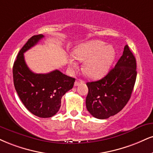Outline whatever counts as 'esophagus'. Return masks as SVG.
I'll list each match as a JSON object with an SVG mask.
<instances>
[{"label":"esophagus","instance_id":"1","mask_svg":"<svg viewBox=\"0 0 153 153\" xmlns=\"http://www.w3.org/2000/svg\"><path fill=\"white\" fill-rule=\"evenodd\" d=\"M84 82V81H82V80H75V86H78V85H80V84H82Z\"/></svg>","mask_w":153,"mask_h":153}]
</instances>
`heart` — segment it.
Here are the masks:
<instances>
[{"label":"heart","mask_w":153,"mask_h":153,"mask_svg":"<svg viewBox=\"0 0 153 153\" xmlns=\"http://www.w3.org/2000/svg\"><path fill=\"white\" fill-rule=\"evenodd\" d=\"M74 56L80 61H85L83 71L91 78L102 77L109 70L115 60V51L111 45L101 40H91L78 45L74 51ZM69 65L71 68L77 67L74 57H71Z\"/></svg>","instance_id":"b5f03b06"}]
</instances>
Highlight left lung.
Returning a JSON list of instances; mask_svg holds the SVG:
<instances>
[{"instance_id":"8db88e82","label":"left lung","mask_w":153,"mask_h":153,"mask_svg":"<svg viewBox=\"0 0 153 153\" xmlns=\"http://www.w3.org/2000/svg\"><path fill=\"white\" fill-rule=\"evenodd\" d=\"M136 60L126 45L123 56L104 78L86 83V108L93 117L106 119L119 113L129 101L135 85Z\"/></svg>"}]
</instances>
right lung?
Wrapping results in <instances>:
<instances>
[{
  "instance_id": "obj_1",
  "label": "right lung",
  "mask_w": 153,
  "mask_h": 153,
  "mask_svg": "<svg viewBox=\"0 0 153 153\" xmlns=\"http://www.w3.org/2000/svg\"><path fill=\"white\" fill-rule=\"evenodd\" d=\"M43 37L42 34L32 36L23 45L14 62L13 75L16 91L25 108L36 116L45 118L58 113L62 97L73 88L75 79L58 70L38 74L29 69L24 59V53Z\"/></svg>"
}]
</instances>
